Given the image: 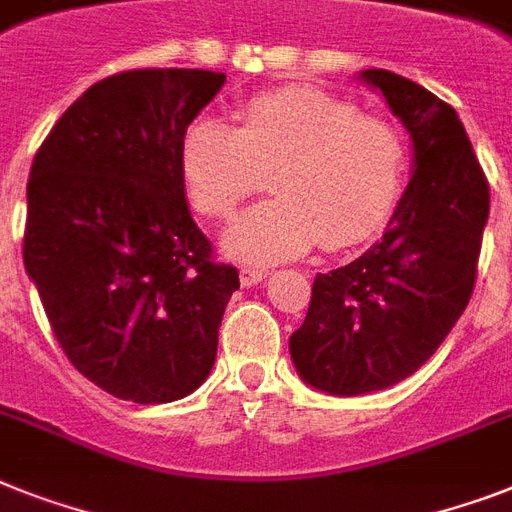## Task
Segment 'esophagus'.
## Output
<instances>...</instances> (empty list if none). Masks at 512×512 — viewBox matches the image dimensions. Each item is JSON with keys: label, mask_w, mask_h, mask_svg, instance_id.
Segmentation results:
<instances>
[{"label": "esophagus", "mask_w": 512, "mask_h": 512, "mask_svg": "<svg viewBox=\"0 0 512 512\" xmlns=\"http://www.w3.org/2000/svg\"><path fill=\"white\" fill-rule=\"evenodd\" d=\"M263 278H268V270L257 268V265H247V268L239 270V281H242V286H255L260 284Z\"/></svg>", "instance_id": "obj_1"}]
</instances>
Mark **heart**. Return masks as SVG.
Returning <instances> with one entry per match:
<instances>
[{
    "label": "heart",
    "instance_id": "b5f03b06",
    "mask_svg": "<svg viewBox=\"0 0 512 512\" xmlns=\"http://www.w3.org/2000/svg\"><path fill=\"white\" fill-rule=\"evenodd\" d=\"M242 126L199 118L181 147L191 205L231 218L273 173L276 199L249 210L226 234V252L270 263L313 247L365 242L392 215L402 189L405 147L386 120L313 86L257 94Z\"/></svg>",
    "mask_w": 512,
    "mask_h": 512
}]
</instances>
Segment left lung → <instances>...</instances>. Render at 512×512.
I'll return each instance as SVG.
<instances>
[{
    "mask_svg": "<svg viewBox=\"0 0 512 512\" xmlns=\"http://www.w3.org/2000/svg\"><path fill=\"white\" fill-rule=\"evenodd\" d=\"M413 139L415 173L381 242L318 273L289 352L307 384L339 397L413 376L476 286L489 184L458 112L392 70H363Z\"/></svg>",
    "mask_w": 512,
    "mask_h": 512,
    "instance_id": "obj_1",
    "label": "left lung"
}]
</instances>
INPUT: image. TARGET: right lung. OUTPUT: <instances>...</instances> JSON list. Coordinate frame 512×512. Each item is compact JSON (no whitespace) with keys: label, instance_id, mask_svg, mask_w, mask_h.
Listing matches in <instances>:
<instances>
[{"label":"right lung","instance_id":"1","mask_svg":"<svg viewBox=\"0 0 512 512\" xmlns=\"http://www.w3.org/2000/svg\"><path fill=\"white\" fill-rule=\"evenodd\" d=\"M213 70H123L83 91L33 157L23 263L78 373L139 405L213 371L239 270L186 205L181 147Z\"/></svg>","mask_w":512,"mask_h":512}]
</instances>
